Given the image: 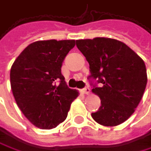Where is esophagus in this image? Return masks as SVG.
I'll use <instances>...</instances> for the list:
<instances>
[{"label":"esophagus","mask_w":151,"mask_h":151,"mask_svg":"<svg viewBox=\"0 0 151 151\" xmlns=\"http://www.w3.org/2000/svg\"><path fill=\"white\" fill-rule=\"evenodd\" d=\"M81 91H82L83 94H86V95H89V94L91 93V90L88 88V87H87V88H85V89H83Z\"/></svg>","instance_id":"obj_1"}]
</instances>
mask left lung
Wrapping results in <instances>:
<instances>
[{"mask_svg":"<svg viewBox=\"0 0 151 151\" xmlns=\"http://www.w3.org/2000/svg\"><path fill=\"white\" fill-rule=\"evenodd\" d=\"M76 45L89 62L91 77L101 84L91 91L101 103L99 111L91 113L93 119L106 127L123 123L134 113L146 89L148 77L143 60L115 39L77 40Z\"/></svg>","mask_w":151,"mask_h":151,"instance_id":"left-lung-1","label":"left lung"}]
</instances>
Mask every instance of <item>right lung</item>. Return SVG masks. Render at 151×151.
Listing matches in <instances>:
<instances>
[{"mask_svg": "<svg viewBox=\"0 0 151 151\" xmlns=\"http://www.w3.org/2000/svg\"><path fill=\"white\" fill-rule=\"evenodd\" d=\"M74 46V40H38L22 51L11 68L15 101L39 129H50L63 122L79 96L78 91L68 88L61 74L62 62Z\"/></svg>", "mask_w": 151, "mask_h": 151, "instance_id": "obj_1", "label": "right lung"}]
</instances>
